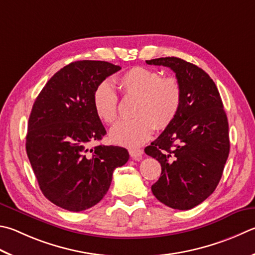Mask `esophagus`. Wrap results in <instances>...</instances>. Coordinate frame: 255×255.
Instances as JSON below:
<instances>
[{"instance_id": "34e87169", "label": "esophagus", "mask_w": 255, "mask_h": 255, "mask_svg": "<svg viewBox=\"0 0 255 255\" xmlns=\"http://www.w3.org/2000/svg\"><path fill=\"white\" fill-rule=\"evenodd\" d=\"M142 154H143V151H142V149H130L129 150V155H130V157L132 159H135V160H140L141 158H142Z\"/></svg>"}]
</instances>
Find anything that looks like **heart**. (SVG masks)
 I'll return each instance as SVG.
<instances>
[{"instance_id":"1","label":"heart","mask_w":255,"mask_h":255,"mask_svg":"<svg viewBox=\"0 0 255 255\" xmlns=\"http://www.w3.org/2000/svg\"><path fill=\"white\" fill-rule=\"evenodd\" d=\"M126 98H137L133 119L118 123L110 130V139L129 148L142 145L157 129H165L177 117L183 99L182 85L176 77H161L145 67H133L116 79ZM97 116L112 125L118 119V97L107 81L99 83L92 96Z\"/></svg>"}]
</instances>
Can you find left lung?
I'll list each match as a JSON object with an SVG mask.
<instances>
[{"label": "left lung", "mask_w": 255, "mask_h": 255, "mask_svg": "<svg viewBox=\"0 0 255 255\" xmlns=\"http://www.w3.org/2000/svg\"><path fill=\"white\" fill-rule=\"evenodd\" d=\"M146 63L172 69L183 90L177 117L145 148L161 166L151 192L165 205L191 210L220 183L230 152L228 117L214 81L201 68L176 57Z\"/></svg>", "instance_id": "obj_1"}]
</instances>
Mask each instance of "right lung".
Instances as JSON below:
<instances>
[{
    "label": "right lung",
    "instance_id": "1",
    "mask_svg": "<svg viewBox=\"0 0 255 255\" xmlns=\"http://www.w3.org/2000/svg\"><path fill=\"white\" fill-rule=\"evenodd\" d=\"M120 69L106 61L72 62L54 73L32 107L26 154L43 195L64 210L80 212L99 203L115 168L129 159L126 148H90L106 135L92 96L99 83Z\"/></svg>",
    "mask_w": 255,
    "mask_h": 255
}]
</instances>
